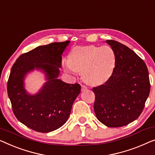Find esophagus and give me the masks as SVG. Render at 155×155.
<instances>
[{
	"label": "esophagus",
	"instance_id": "34e87169",
	"mask_svg": "<svg viewBox=\"0 0 155 155\" xmlns=\"http://www.w3.org/2000/svg\"><path fill=\"white\" fill-rule=\"evenodd\" d=\"M87 89V87L85 85H82V91H85Z\"/></svg>",
	"mask_w": 155,
	"mask_h": 155
}]
</instances>
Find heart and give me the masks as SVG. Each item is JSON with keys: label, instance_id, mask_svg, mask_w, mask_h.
Returning <instances> with one entry per match:
<instances>
[{"label": "heart", "instance_id": "b5f03b06", "mask_svg": "<svg viewBox=\"0 0 155 155\" xmlns=\"http://www.w3.org/2000/svg\"><path fill=\"white\" fill-rule=\"evenodd\" d=\"M62 65L66 72H82L85 81L99 84L107 81L115 65V52L110 47H76L71 50L69 59H64Z\"/></svg>", "mask_w": 155, "mask_h": 155}]
</instances>
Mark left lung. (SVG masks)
<instances>
[{
    "instance_id": "1",
    "label": "left lung",
    "mask_w": 155,
    "mask_h": 155,
    "mask_svg": "<svg viewBox=\"0 0 155 155\" xmlns=\"http://www.w3.org/2000/svg\"><path fill=\"white\" fill-rule=\"evenodd\" d=\"M115 55V67L104 84L94 87V109L101 122L120 127L136 120L142 113L150 91L148 70L133 50L115 40L105 41Z\"/></svg>"
}]
</instances>
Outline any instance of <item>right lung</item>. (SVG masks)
I'll use <instances>...</instances> for the list:
<instances>
[{
  "label": "right lung",
  "instance_id": "right-lung-1",
  "mask_svg": "<svg viewBox=\"0 0 155 155\" xmlns=\"http://www.w3.org/2000/svg\"><path fill=\"white\" fill-rule=\"evenodd\" d=\"M69 42L37 47L20 56L11 69L8 94L13 113L20 122L34 131L48 133L62 127L80 93L79 84H68L58 78L61 55ZM35 70L44 74L46 82L36 94H31L24 80Z\"/></svg>",
  "mask_w": 155,
  "mask_h": 155
}]
</instances>
